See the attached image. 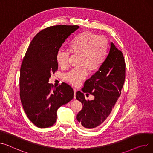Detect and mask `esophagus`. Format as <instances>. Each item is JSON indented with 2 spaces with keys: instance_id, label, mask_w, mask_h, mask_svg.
Instances as JSON below:
<instances>
[{
  "instance_id": "34e87169",
  "label": "esophagus",
  "mask_w": 153,
  "mask_h": 153,
  "mask_svg": "<svg viewBox=\"0 0 153 153\" xmlns=\"http://www.w3.org/2000/svg\"><path fill=\"white\" fill-rule=\"evenodd\" d=\"M73 91H74V98H76V94L77 90L76 88H73Z\"/></svg>"
}]
</instances>
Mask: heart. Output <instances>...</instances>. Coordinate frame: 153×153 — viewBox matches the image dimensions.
Instances as JSON below:
<instances>
[{"instance_id": "1", "label": "heart", "mask_w": 153, "mask_h": 153, "mask_svg": "<svg viewBox=\"0 0 153 153\" xmlns=\"http://www.w3.org/2000/svg\"><path fill=\"white\" fill-rule=\"evenodd\" d=\"M109 47L108 40L97 34L85 31L78 35L69 46L71 53L79 55V69H72L66 73L64 80L74 86L78 85L89 73L97 71L103 64ZM69 53L59 50L56 53V62L59 66L66 68L68 65Z\"/></svg>"}]
</instances>
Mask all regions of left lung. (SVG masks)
I'll return each instance as SVG.
<instances>
[{
	"label": "left lung",
	"instance_id": "1",
	"mask_svg": "<svg viewBox=\"0 0 153 153\" xmlns=\"http://www.w3.org/2000/svg\"><path fill=\"white\" fill-rule=\"evenodd\" d=\"M126 78V63L123 53L111 43L109 54L97 72L87 80L84 93L95 97L89 101L83 93L77 91L76 99L83 108L77 120L84 129H91L102 124L110 114L121 94Z\"/></svg>",
	"mask_w": 153,
	"mask_h": 153
}]
</instances>
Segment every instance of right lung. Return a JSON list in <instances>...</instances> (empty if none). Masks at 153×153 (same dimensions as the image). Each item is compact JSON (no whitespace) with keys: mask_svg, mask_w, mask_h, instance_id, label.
<instances>
[{"mask_svg":"<svg viewBox=\"0 0 153 153\" xmlns=\"http://www.w3.org/2000/svg\"><path fill=\"white\" fill-rule=\"evenodd\" d=\"M79 26L57 25L37 33L30 42L20 68L19 95L25 113L39 128L52 126L57 110L74 97L73 88L63 82L53 88L48 84L58 70L56 56L65 40Z\"/></svg>","mask_w":153,"mask_h":153,"instance_id":"add662e5","label":"right lung"}]
</instances>
